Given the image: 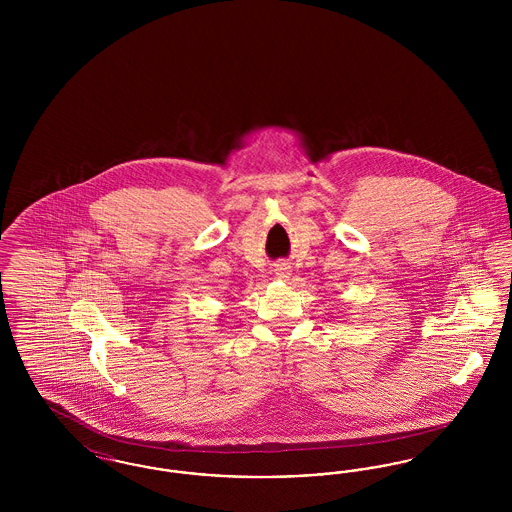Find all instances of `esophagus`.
<instances>
[{
	"mask_svg": "<svg viewBox=\"0 0 512 512\" xmlns=\"http://www.w3.org/2000/svg\"><path fill=\"white\" fill-rule=\"evenodd\" d=\"M274 274H276V278H278V280H288V278H290V274H292V267H290V263H278V265L274 267Z\"/></svg>",
	"mask_w": 512,
	"mask_h": 512,
	"instance_id": "1",
	"label": "esophagus"
}]
</instances>
